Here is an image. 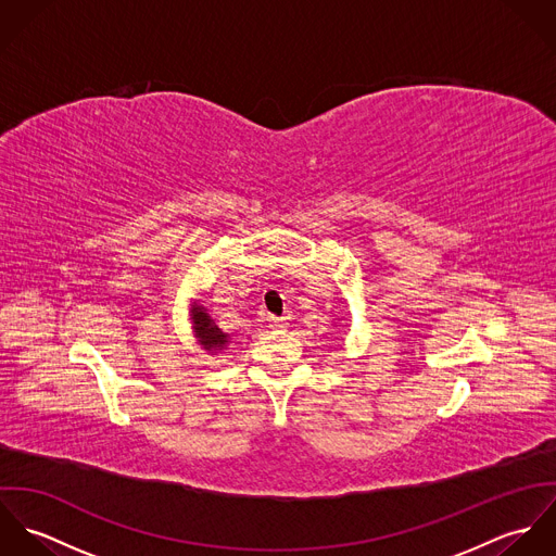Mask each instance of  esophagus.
I'll return each instance as SVG.
<instances>
[{
    "label": "esophagus",
    "mask_w": 556,
    "mask_h": 556,
    "mask_svg": "<svg viewBox=\"0 0 556 556\" xmlns=\"http://www.w3.org/2000/svg\"><path fill=\"white\" fill-rule=\"evenodd\" d=\"M267 320H269V327L276 329V331H280V329L287 327V318L285 317H269Z\"/></svg>",
    "instance_id": "34e87169"
}]
</instances>
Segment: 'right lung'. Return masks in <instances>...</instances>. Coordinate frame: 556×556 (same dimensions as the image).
Instances as JSON below:
<instances>
[{
    "label": "right lung",
    "instance_id": "1",
    "mask_svg": "<svg viewBox=\"0 0 556 556\" xmlns=\"http://www.w3.org/2000/svg\"><path fill=\"white\" fill-rule=\"evenodd\" d=\"M194 313V325H197V336L201 340V344L207 349V351H218L223 349L227 342H229V336L223 333L218 329V325L207 317V313L199 306L192 311Z\"/></svg>",
    "mask_w": 556,
    "mask_h": 556
}]
</instances>
